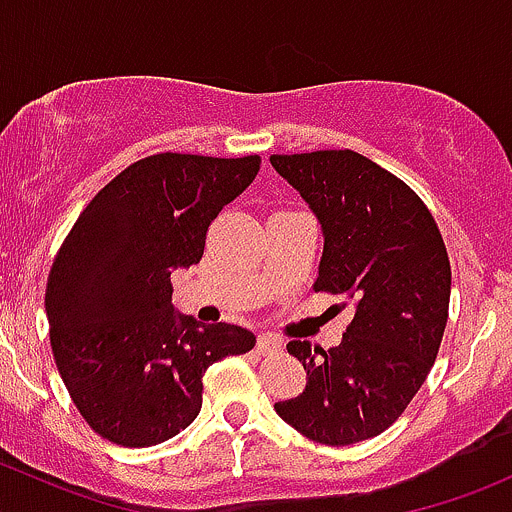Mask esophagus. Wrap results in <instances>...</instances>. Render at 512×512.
Segmentation results:
<instances>
[{
  "label": "esophagus",
  "instance_id": "34e87169",
  "mask_svg": "<svg viewBox=\"0 0 512 512\" xmlns=\"http://www.w3.org/2000/svg\"><path fill=\"white\" fill-rule=\"evenodd\" d=\"M282 349V339L277 334H260L257 337V352L260 354H272V352H280Z\"/></svg>",
  "mask_w": 512,
  "mask_h": 512
}]
</instances>
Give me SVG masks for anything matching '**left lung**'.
Instances as JSON below:
<instances>
[{
	"instance_id": "1",
	"label": "left lung",
	"mask_w": 512,
	"mask_h": 512,
	"mask_svg": "<svg viewBox=\"0 0 512 512\" xmlns=\"http://www.w3.org/2000/svg\"><path fill=\"white\" fill-rule=\"evenodd\" d=\"M270 163L322 225L314 292L354 304L339 347L287 344L307 386L275 411L309 441L352 446L386 431L426 381L448 322L451 262L423 200L374 160L314 151Z\"/></svg>"
}]
</instances>
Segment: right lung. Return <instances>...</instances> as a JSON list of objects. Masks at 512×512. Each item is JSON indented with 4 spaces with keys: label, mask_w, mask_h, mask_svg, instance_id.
Segmentation results:
<instances>
[{
    "label": "right lung",
    "mask_w": 512,
    "mask_h": 512,
    "mask_svg": "<svg viewBox=\"0 0 512 512\" xmlns=\"http://www.w3.org/2000/svg\"><path fill=\"white\" fill-rule=\"evenodd\" d=\"M260 156L158 153L84 208L46 282L51 352L76 409L126 448L168 441L203 406V374L255 334L173 307L170 275L198 265L208 227L255 180Z\"/></svg>",
    "instance_id": "right-lung-1"
}]
</instances>
